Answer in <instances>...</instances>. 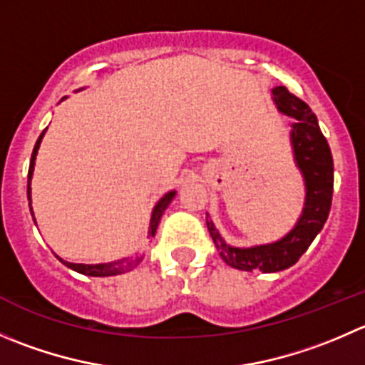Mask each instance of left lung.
Listing matches in <instances>:
<instances>
[{
    "mask_svg": "<svg viewBox=\"0 0 365 365\" xmlns=\"http://www.w3.org/2000/svg\"><path fill=\"white\" fill-rule=\"evenodd\" d=\"M271 96L278 112L294 119L291 125V146L294 164L305 183L302 215L291 232L282 239L250 247H237L226 242L214 221L207 215L208 232L222 260L230 267L250 272H278L294 265L323 230L334 194V158L316 114L305 101L289 93L284 85L272 88Z\"/></svg>",
    "mask_w": 365,
    "mask_h": 365,
    "instance_id": "left-lung-1",
    "label": "left lung"
}]
</instances>
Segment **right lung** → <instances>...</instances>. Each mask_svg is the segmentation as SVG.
Returning <instances> with one entry per match:
<instances>
[{
	"instance_id": "add662e5",
	"label": "right lung",
	"mask_w": 365,
	"mask_h": 365,
	"mask_svg": "<svg viewBox=\"0 0 365 365\" xmlns=\"http://www.w3.org/2000/svg\"><path fill=\"white\" fill-rule=\"evenodd\" d=\"M63 100H66V98H62V101ZM46 130H48V128H46ZM46 130L41 133V137L37 139V143H35L34 153H31V158H30V169H28V201H30L28 205H30L31 217H34V210H31V187H30L31 185V176H34L35 158H37V151H38V148H41L42 137H44ZM175 196H176V190H169L168 194H164V196H162L160 200L157 201V205L153 207V212H151L150 230H148V239L155 237V232H157V226H158V222H160L162 214H164L165 208L169 207V203L175 200ZM34 222H35V217H34ZM35 225H37V222H35ZM55 257L58 258V260L62 262L63 265H67V267L73 269V271L80 272V274H85V277H115V274H123V272H128V271H132V269H135L137 265L143 262L144 253H139V251H137V253L132 255V257L119 258V260H114V262H105V264H74V262L63 260V258H60L58 255H55Z\"/></svg>"
}]
</instances>
